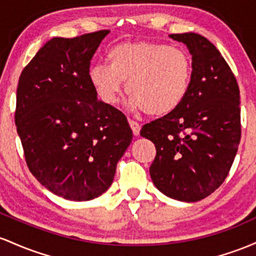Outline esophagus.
<instances>
[{
    "instance_id": "esophagus-1",
    "label": "esophagus",
    "mask_w": 256,
    "mask_h": 256,
    "mask_svg": "<svg viewBox=\"0 0 256 256\" xmlns=\"http://www.w3.org/2000/svg\"><path fill=\"white\" fill-rule=\"evenodd\" d=\"M129 126H130V128H132V132H133V134L134 136H139V133H140V124L138 122H136V120H129Z\"/></svg>"
}]
</instances>
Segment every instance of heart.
<instances>
[{
  "mask_svg": "<svg viewBox=\"0 0 256 256\" xmlns=\"http://www.w3.org/2000/svg\"><path fill=\"white\" fill-rule=\"evenodd\" d=\"M108 66L90 70L94 92L108 105L116 102L122 82L136 110L166 117L182 106L190 90L192 60L179 47L156 42H123L108 50Z\"/></svg>",
  "mask_w": 256,
  "mask_h": 256,
  "instance_id": "1",
  "label": "heart"
}]
</instances>
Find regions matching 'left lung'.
<instances>
[{"label":"left lung","mask_w":256,"mask_h":256,"mask_svg":"<svg viewBox=\"0 0 256 256\" xmlns=\"http://www.w3.org/2000/svg\"><path fill=\"white\" fill-rule=\"evenodd\" d=\"M192 56L188 94L173 114L142 126L156 157L150 166L154 186L184 202L208 197L228 175L240 142V88L216 47L194 32L173 34Z\"/></svg>","instance_id":"8db88e82"}]
</instances>
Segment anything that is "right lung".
Segmentation results:
<instances>
[{
    "label": "right lung",
    "instance_id": "obj_1",
    "mask_svg": "<svg viewBox=\"0 0 256 256\" xmlns=\"http://www.w3.org/2000/svg\"><path fill=\"white\" fill-rule=\"evenodd\" d=\"M108 32L54 37L19 77L14 120L26 164L46 188L65 200L104 194L133 139L124 114L98 100L88 76Z\"/></svg>",
    "mask_w": 256,
    "mask_h": 256
}]
</instances>
